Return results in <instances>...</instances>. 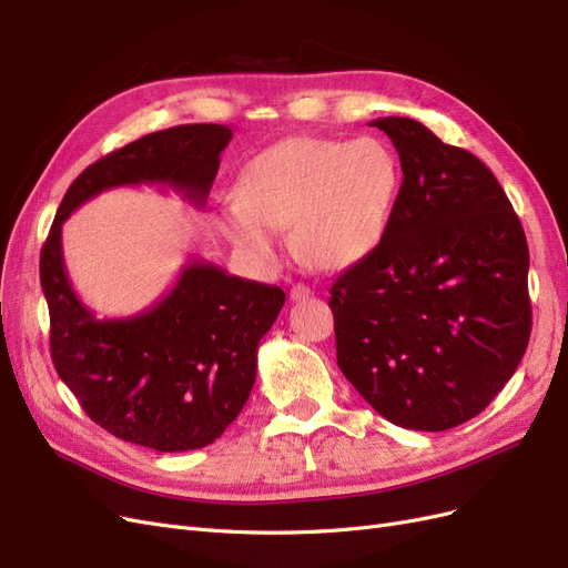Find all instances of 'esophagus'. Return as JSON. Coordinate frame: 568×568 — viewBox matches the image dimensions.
Masks as SVG:
<instances>
[{"label":"esophagus","instance_id":"34e87169","mask_svg":"<svg viewBox=\"0 0 568 568\" xmlns=\"http://www.w3.org/2000/svg\"><path fill=\"white\" fill-rule=\"evenodd\" d=\"M288 298L291 301H305V298H311V288H307L305 284H296V286H291V291H288Z\"/></svg>","mask_w":568,"mask_h":568}]
</instances>
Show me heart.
<instances>
[{"label": "heart", "instance_id": "heart-1", "mask_svg": "<svg viewBox=\"0 0 568 568\" xmlns=\"http://www.w3.org/2000/svg\"><path fill=\"white\" fill-rule=\"evenodd\" d=\"M400 186L403 165L386 140L298 134L242 168L236 199L222 203L215 220L236 253L255 265L277 263L274 230L288 227L298 261L332 272L382 244Z\"/></svg>", "mask_w": 568, "mask_h": 568}]
</instances>
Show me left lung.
<instances>
[{
    "label": "left lung",
    "mask_w": 568,
    "mask_h": 568,
    "mask_svg": "<svg viewBox=\"0 0 568 568\" xmlns=\"http://www.w3.org/2000/svg\"><path fill=\"white\" fill-rule=\"evenodd\" d=\"M403 186L390 225L332 286L336 359L395 426L445 432L486 409L530 336L528 246L500 182L419 120L388 115Z\"/></svg>",
    "instance_id": "obj_1"
}]
</instances>
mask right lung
Wrapping results in <instances>:
<instances>
[{
  "instance_id": "obj_1",
  "label": "right lung",
  "mask_w": 568,
  "mask_h": 568,
  "mask_svg": "<svg viewBox=\"0 0 568 568\" xmlns=\"http://www.w3.org/2000/svg\"><path fill=\"white\" fill-rule=\"evenodd\" d=\"M230 142L227 125H178L99 159L68 186L40 255L63 384L109 434L161 453L203 448L239 417L255 384L257 343L286 294L194 257L159 303L99 320L68 280L61 230L84 201L115 186H168L203 209Z\"/></svg>"
}]
</instances>
